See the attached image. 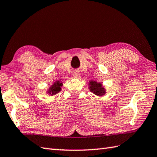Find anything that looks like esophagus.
I'll return each mask as SVG.
<instances>
[{
	"instance_id": "esophagus-1",
	"label": "esophagus",
	"mask_w": 157,
	"mask_h": 157,
	"mask_svg": "<svg viewBox=\"0 0 157 157\" xmlns=\"http://www.w3.org/2000/svg\"><path fill=\"white\" fill-rule=\"evenodd\" d=\"M80 75H81L80 73H79V71H75V72L73 73V75L74 78H79V77H80Z\"/></svg>"
}]
</instances>
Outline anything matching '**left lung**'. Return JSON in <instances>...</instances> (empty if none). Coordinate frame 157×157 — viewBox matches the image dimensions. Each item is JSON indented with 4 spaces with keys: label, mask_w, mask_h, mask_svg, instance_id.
<instances>
[{
    "label": "left lung",
    "mask_w": 157,
    "mask_h": 157,
    "mask_svg": "<svg viewBox=\"0 0 157 157\" xmlns=\"http://www.w3.org/2000/svg\"><path fill=\"white\" fill-rule=\"evenodd\" d=\"M89 89L90 92L98 96H103L106 93V90L102 86V84L96 81L89 82Z\"/></svg>",
    "instance_id": "obj_1"
}]
</instances>
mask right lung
Returning a JSON list of instances; mask_svg holds the SVG:
<instances>
[{
	"label": "right lung",
	"mask_w": 157,
	"mask_h": 157,
	"mask_svg": "<svg viewBox=\"0 0 157 157\" xmlns=\"http://www.w3.org/2000/svg\"><path fill=\"white\" fill-rule=\"evenodd\" d=\"M63 85L62 82L59 80H57L54 82L53 85H51L49 90L47 91V93H49L50 95H54L58 93L61 90V86Z\"/></svg>",
	"instance_id": "obj_1"
}]
</instances>
